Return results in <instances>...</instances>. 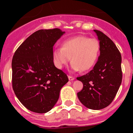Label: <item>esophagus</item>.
I'll return each mask as SVG.
<instances>
[{
    "label": "esophagus",
    "instance_id": "esophagus-1",
    "mask_svg": "<svg viewBox=\"0 0 133 133\" xmlns=\"http://www.w3.org/2000/svg\"><path fill=\"white\" fill-rule=\"evenodd\" d=\"M68 78H69V80H70V81H72V80H75V78L73 77V76H68Z\"/></svg>",
    "mask_w": 133,
    "mask_h": 133
}]
</instances>
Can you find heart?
Masks as SVG:
<instances>
[{"mask_svg":"<svg viewBox=\"0 0 133 133\" xmlns=\"http://www.w3.org/2000/svg\"><path fill=\"white\" fill-rule=\"evenodd\" d=\"M100 42L96 38L78 36L66 40L62 48L53 51V58L56 67L62 69L71 59V69L83 71L91 69L100 53Z\"/></svg>","mask_w":133,"mask_h":133,"instance_id":"1","label":"heart"}]
</instances>
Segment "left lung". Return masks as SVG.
Instances as JSON below:
<instances>
[{
    "label": "left lung",
    "instance_id": "left-lung-1",
    "mask_svg": "<svg viewBox=\"0 0 133 133\" xmlns=\"http://www.w3.org/2000/svg\"><path fill=\"white\" fill-rule=\"evenodd\" d=\"M100 45V56L93 69L76 79L83 83L77 93L80 102L90 109L106 108L115 98L122 83V57L108 36L95 29Z\"/></svg>",
    "mask_w": 133,
    "mask_h": 133
}]
</instances>
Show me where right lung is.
<instances>
[{"label":"right lung","mask_w":133,"mask_h":133,"mask_svg":"<svg viewBox=\"0 0 133 133\" xmlns=\"http://www.w3.org/2000/svg\"><path fill=\"white\" fill-rule=\"evenodd\" d=\"M65 33L58 28L40 29L31 35L12 59L15 94L28 110L45 113L57 102L61 88L69 81L54 65L53 45Z\"/></svg>","instance_id":"obj_1"}]
</instances>
